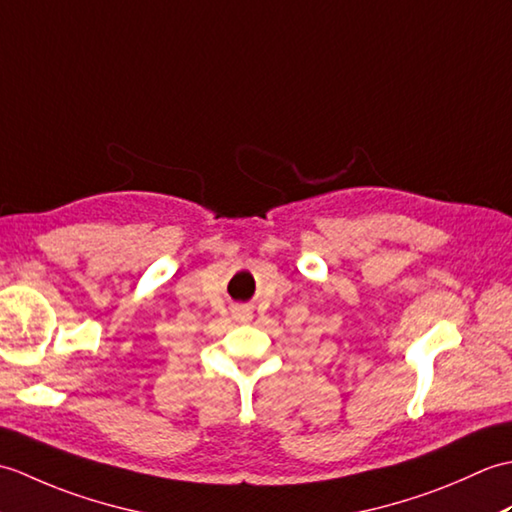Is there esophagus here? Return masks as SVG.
Listing matches in <instances>:
<instances>
[{
  "label": "esophagus",
  "instance_id": "esophagus-1",
  "mask_svg": "<svg viewBox=\"0 0 512 512\" xmlns=\"http://www.w3.org/2000/svg\"><path fill=\"white\" fill-rule=\"evenodd\" d=\"M233 319L239 323H248L253 319V308L246 306V303H239V306H233Z\"/></svg>",
  "mask_w": 512,
  "mask_h": 512
}]
</instances>
